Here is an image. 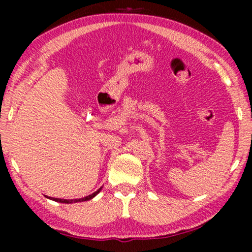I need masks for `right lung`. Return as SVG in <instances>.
<instances>
[{
    "mask_svg": "<svg viewBox=\"0 0 252 252\" xmlns=\"http://www.w3.org/2000/svg\"><path fill=\"white\" fill-rule=\"evenodd\" d=\"M101 189H102V187L98 189V190H96L95 192H93L92 195H88V196H86V197H82V198H75V199H63V198H55V197H47L48 198H50V199H53V201H55V202H60V203H65V204H71V203H77V202H84V201H89V199H92L93 197H95L96 195L98 194L99 191H101Z\"/></svg>",
    "mask_w": 252,
    "mask_h": 252,
    "instance_id": "right-lung-1",
    "label": "right lung"
}]
</instances>
